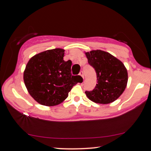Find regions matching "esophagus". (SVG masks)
Listing matches in <instances>:
<instances>
[{"mask_svg": "<svg viewBox=\"0 0 151 151\" xmlns=\"http://www.w3.org/2000/svg\"><path fill=\"white\" fill-rule=\"evenodd\" d=\"M79 75H80L82 76V77L83 78V79H84V73H83V71H81L80 73H79Z\"/></svg>", "mask_w": 151, "mask_h": 151, "instance_id": "1", "label": "esophagus"}]
</instances>
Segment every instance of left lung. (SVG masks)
Listing matches in <instances>:
<instances>
[{"instance_id":"obj_1","label":"left lung","mask_w":151,"mask_h":151,"mask_svg":"<svg viewBox=\"0 0 151 151\" xmlns=\"http://www.w3.org/2000/svg\"><path fill=\"white\" fill-rule=\"evenodd\" d=\"M88 63L96 70L97 84L86 96L94 103L106 104L116 101L127 87L128 73L124 64L101 50L85 52Z\"/></svg>"}]
</instances>
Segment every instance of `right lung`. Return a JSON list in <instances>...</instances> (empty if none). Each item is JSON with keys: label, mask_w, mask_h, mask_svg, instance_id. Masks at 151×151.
Wrapping results in <instances>:
<instances>
[{"label": "right lung", "mask_w": 151, "mask_h": 151, "mask_svg": "<svg viewBox=\"0 0 151 151\" xmlns=\"http://www.w3.org/2000/svg\"><path fill=\"white\" fill-rule=\"evenodd\" d=\"M65 50H47L30 58L23 79L30 95L42 105H58L67 98L68 93L81 76L71 74L72 62L63 60Z\"/></svg>", "instance_id": "obj_1"}]
</instances>
